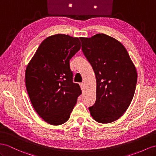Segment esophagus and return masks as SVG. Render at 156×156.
<instances>
[{
    "instance_id": "esophagus-1",
    "label": "esophagus",
    "mask_w": 156,
    "mask_h": 156,
    "mask_svg": "<svg viewBox=\"0 0 156 156\" xmlns=\"http://www.w3.org/2000/svg\"><path fill=\"white\" fill-rule=\"evenodd\" d=\"M80 86L81 87V89H82V91H83V89H84V83H80Z\"/></svg>"
}]
</instances>
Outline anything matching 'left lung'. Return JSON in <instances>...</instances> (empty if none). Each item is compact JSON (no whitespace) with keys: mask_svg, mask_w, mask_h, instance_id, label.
Instances as JSON below:
<instances>
[{"mask_svg":"<svg viewBox=\"0 0 156 156\" xmlns=\"http://www.w3.org/2000/svg\"><path fill=\"white\" fill-rule=\"evenodd\" d=\"M80 39L96 79V101L89 107L91 116L99 123L117 121L134 97L137 82L136 67L125 47L116 39L104 34Z\"/></svg>","mask_w":156,"mask_h":156,"instance_id":"left-lung-1","label":"left lung"}]
</instances>
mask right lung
Masks as SVG:
<instances>
[{"mask_svg": "<svg viewBox=\"0 0 156 156\" xmlns=\"http://www.w3.org/2000/svg\"><path fill=\"white\" fill-rule=\"evenodd\" d=\"M79 38L55 34L40 44L27 64L26 86L35 111L51 125L66 122L82 94L73 82L70 59L80 49Z\"/></svg>", "mask_w": 156, "mask_h": 156, "instance_id": "1", "label": "right lung"}]
</instances>
